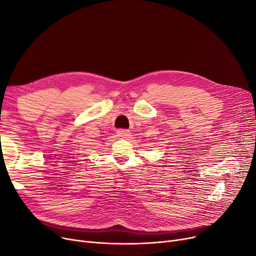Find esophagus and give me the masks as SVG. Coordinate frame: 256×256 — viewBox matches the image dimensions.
<instances>
[{"label": "esophagus", "instance_id": "esophagus-1", "mask_svg": "<svg viewBox=\"0 0 256 256\" xmlns=\"http://www.w3.org/2000/svg\"><path fill=\"white\" fill-rule=\"evenodd\" d=\"M118 135H119V137L124 138V139H128L130 136V132L128 130H119Z\"/></svg>", "mask_w": 256, "mask_h": 256}]
</instances>
